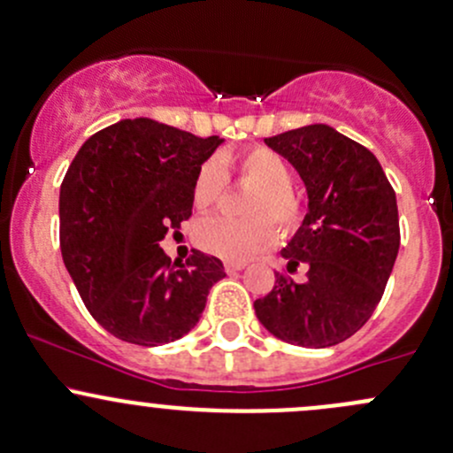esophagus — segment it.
<instances>
[{
  "label": "esophagus",
  "mask_w": 453,
  "mask_h": 453,
  "mask_svg": "<svg viewBox=\"0 0 453 453\" xmlns=\"http://www.w3.org/2000/svg\"><path fill=\"white\" fill-rule=\"evenodd\" d=\"M223 266H226V273H236V271H241L245 265H242V263H230V260H227V263Z\"/></svg>",
  "instance_id": "1"
}]
</instances>
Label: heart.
Wrapping results in <instances>:
<instances>
[{"mask_svg":"<svg viewBox=\"0 0 453 453\" xmlns=\"http://www.w3.org/2000/svg\"><path fill=\"white\" fill-rule=\"evenodd\" d=\"M236 175L242 187H254L245 199L247 219L208 217L195 226L193 239L206 254L223 260H242L258 256L275 242V222L282 236H293L306 219V206L293 188V165L265 145L247 147L234 156ZM227 190V169L219 156L199 165L193 180V203L206 212L219 206ZM271 220L274 222L270 223Z\"/></svg>","mask_w":453,"mask_h":453,"instance_id":"1","label":"heart"}]
</instances>
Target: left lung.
Returning a JSON list of instances; mask_svg holds the SVG:
<instances>
[{
  "mask_svg": "<svg viewBox=\"0 0 453 453\" xmlns=\"http://www.w3.org/2000/svg\"><path fill=\"white\" fill-rule=\"evenodd\" d=\"M288 158L308 190L303 226L282 251L288 273L308 266L306 282L275 273L256 299V317L278 339L332 347L371 319L399 251L395 190L378 158L360 142L314 123L265 139Z\"/></svg>",
  "mask_w": 453,
  "mask_h": 453,
  "instance_id": "left-lung-1",
  "label": "left lung"
}]
</instances>
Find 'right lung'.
<instances>
[{"label":"right lung","instance_id":"add662e5","mask_svg":"<svg viewBox=\"0 0 453 453\" xmlns=\"http://www.w3.org/2000/svg\"><path fill=\"white\" fill-rule=\"evenodd\" d=\"M221 139L151 119H123L80 147L60 187V250L95 321L156 347L184 336L223 263L195 251L171 263L160 241L193 214V180Z\"/></svg>","mask_w":453,"mask_h":453}]
</instances>
